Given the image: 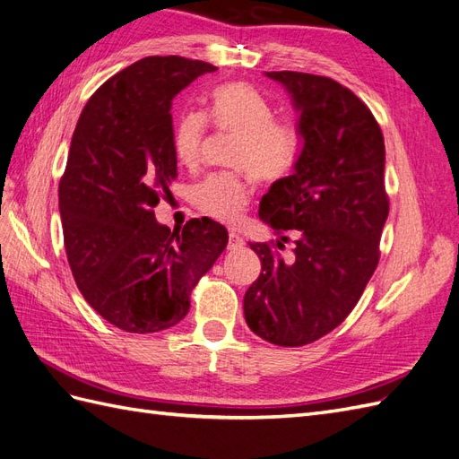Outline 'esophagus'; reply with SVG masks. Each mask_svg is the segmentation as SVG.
I'll use <instances>...</instances> for the list:
<instances>
[{"label":"esophagus","mask_w":459,"mask_h":459,"mask_svg":"<svg viewBox=\"0 0 459 459\" xmlns=\"http://www.w3.org/2000/svg\"><path fill=\"white\" fill-rule=\"evenodd\" d=\"M243 245H245V239L241 238V235L235 233V231H230L228 249H230V251H238V249H243Z\"/></svg>","instance_id":"1"}]
</instances>
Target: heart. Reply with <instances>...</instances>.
<instances>
[{"mask_svg":"<svg viewBox=\"0 0 459 459\" xmlns=\"http://www.w3.org/2000/svg\"><path fill=\"white\" fill-rule=\"evenodd\" d=\"M274 116V106L243 81L214 86L208 94L206 114L185 111L179 116L171 148L185 168L201 164L208 123L220 133L238 134L230 154V164L238 168L210 173L193 191V203L203 214L238 224L251 199L247 169L264 183H276L295 169L303 152V133L293 119Z\"/></svg>","mask_w":459,"mask_h":459,"instance_id":"b5f03b06","label":"heart"}]
</instances>
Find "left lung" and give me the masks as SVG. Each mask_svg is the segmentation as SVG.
<instances>
[{
	"instance_id": "1",
	"label": "left lung",
	"mask_w": 459,
	"mask_h": 459,
	"mask_svg": "<svg viewBox=\"0 0 459 459\" xmlns=\"http://www.w3.org/2000/svg\"><path fill=\"white\" fill-rule=\"evenodd\" d=\"M266 75L290 91L305 143L295 171L260 201V218L281 241L249 243L263 270L243 308L256 336L299 348L348 318L377 270L390 210L386 154L373 111L348 86L297 71ZM288 230L298 239L294 256L283 261Z\"/></svg>"
}]
</instances>
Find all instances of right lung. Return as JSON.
I'll list each match as a JSON object with an SVG mask.
<instances>
[{
    "instance_id": "add662e5",
    "label": "right lung",
    "mask_w": 459,
    "mask_h": 459,
    "mask_svg": "<svg viewBox=\"0 0 459 459\" xmlns=\"http://www.w3.org/2000/svg\"><path fill=\"white\" fill-rule=\"evenodd\" d=\"M214 65L151 56L119 71L86 102L59 181L69 266L94 311L131 333L176 326L191 291L228 245V230L193 218L169 230L154 206L178 178L171 100Z\"/></svg>"
}]
</instances>
